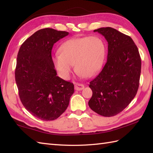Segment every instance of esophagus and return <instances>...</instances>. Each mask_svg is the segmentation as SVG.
Segmentation results:
<instances>
[{"mask_svg":"<svg viewBox=\"0 0 153 153\" xmlns=\"http://www.w3.org/2000/svg\"><path fill=\"white\" fill-rule=\"evenodd\" d=\"M84 89V85L81 83H76L75 84V89L76 91H82Z\"/></svg>","mask_w":153,"mask_h":153,"instance_id":"34e87169","label":"esophagus"}]
</instances>
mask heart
Segmentation results:
<instances>
[{
  "label": "heart",
  "instance_id": "b5f03b06",
  "mask_svg": "<svg viewBox=\"0 0 153 153\" xmlns=\"http://www.w3.org/2000/svg\"><path fill=\"white\" fill-rule=\"evenodd\" d=\"M59 51L54 56L53 62L65 79L70 77L74 64L80 75L85 77L93 76L102 66L105 56V45L97 37L71 39L61 45Z\"/></svg>",
  "mask_w": 153,
  "mask_h": 153
}]
</instances>
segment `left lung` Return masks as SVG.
<instances>
[{
  "instance_id": "8db88e82",
  "label": "left lung",
  "mask_w": 153,
  "mask_h": 153,
  "mask_svg": "<svg viewBox=\"0 0 153 153\" xmlns=\"http://www.w3.org/2000/svg\"><path fill=\"white\" fill-rule=\"evenodd\" d=\"M108 43L107 61L90 82L93 95L88 105L99 114L110 117L126 108L137 94L141 60L138 48L129 37L107 27L94 30Z\"/></svg>"
}]
</instances>
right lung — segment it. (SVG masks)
I'll return each instance as SVG.
<instances>
[{
    "mask_svg": "<svg viewBox=\"0 0 153 153\" xmlns=\"http://www.w3.org/2000/svg\"><path fill=\"white\" fill-rule=\"evenodd\" d=\"M68 32L45 28L25 40L18 52L15 79L23 105L45 121L58 118L74 92L72 83L57 76L52 59L53 45Z\"/></svg>",
    "mask_w": 153,
    "mask_h": 153,
    "instance_id": "1",
    "label": "right lung"
}]
</instances>
